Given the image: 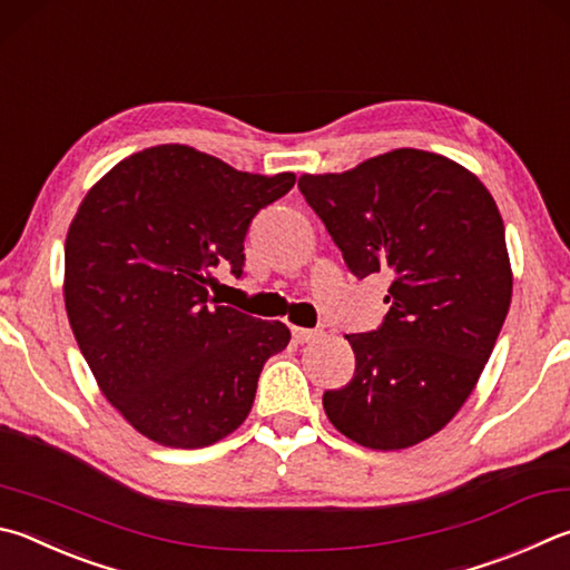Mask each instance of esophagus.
I'll return each instance as SVG.
<instances>
[{
	"label": "esophagus",
	"mask_w": 570,
	"mask_h": 570,
	"mask_svg": "<svg viewBox=\"0 0 570 570\" xmlns=\"http://www.w3.org/2000/svg\"><path fill=\"white\" fill-rule=\"evenodd\" d=\"M292 336L296 344H308V341H316L321 336L318 328H302V326H294L292 328Z\"/></svg>",
	"instance_id": "34e87169"
}]
</instances>
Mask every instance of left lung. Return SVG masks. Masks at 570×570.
<instances>
[{
  "label": "left lung",
  "instance_id": "8db88e82",
  "mask_svg": "<svg viewBox=\"0 0 570 570\" xmlns=\"http://www.w3.org/2000/svg\"><path fill=\"white\" fill-rule=\"evenodd\" d=\"M351 274L384 272L389 314L348 334L354 379L324 393L328 421L376 451L439 433L479 384L509 314L513 274L491 191L461 164L393 149L298 179Z\"/></svg>",
  "mask_w": 570,
  "mask_h": 570
}]
</instances>
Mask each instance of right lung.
Returning a JSON list of instances; mask_svg holds the SVG:
<instances>
[{
    "label": "right lung",
    "mask_w": 570,
    "mask_h": 570,
    "mask_svg": "<svg viewBox=\"0 0 570 570\" xmlns=\"http://www.w3.org/2000/svg\"><path fill=\"white\" fill-rule=\"evenodd\" d=\"M294 181L159 144L121 159L79 204L67 316L101 393L141 436L202 449L249 416L266 358L292 334L216 304L212 272L226 262L242 276L252 219Z\"/></svg>",
    "instance_id": "1"
}]
</instances>
